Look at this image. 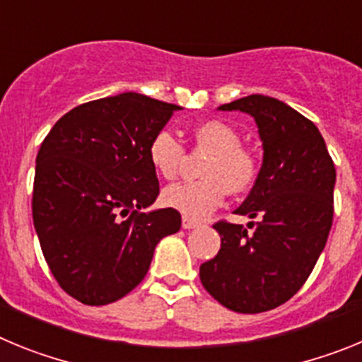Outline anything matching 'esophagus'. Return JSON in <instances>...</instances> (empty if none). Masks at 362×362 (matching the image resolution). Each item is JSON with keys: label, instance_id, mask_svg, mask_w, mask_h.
Returning a JSON list of instances; mask_svg holds the SVG:
<instances>
[{"label": "esophagus", "instance_id": "1", "mask_svg": "<svg viewBox=\"0 0 362 362\" xmlns=\"http://www.w3.org/2000/svg\"><path fill=\"white\" fill-rule=\"evenodd\" d=\"M181 225H183L185 230H192V228H197V226H199V223H197L196 219H190V217L183 216V219H181Z\"/></svg>", "mask_w": 362, "mask_h": 362}]
</instances>
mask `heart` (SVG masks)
<instances>
[{
    "label": "heart",
    "mask_w": 362,
    "mask_h": 362,
    "mask_svg": "<svg viewBox=\"0 0 362 362\" xmlns=\"http://www.w3.org/2000/svg\"><path fill=\"white\" fill-rule=\"evenodd\" d=\"M194 136L197 145L210 152L201 168L203 179L166 187L161 201L165 206L190 219H203L223 203L226 192L243 194L250 190L259 166L254 153L241 146L238 130L223 121L212 119L197 124ZM183 158V146L168 130H161L150 139L148 161L161 177H175Z\"/></svg>",
    "instance_id": "heart-1"
}]
</instances>
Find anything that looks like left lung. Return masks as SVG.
I'll use <instances>...</instances> for the list:
<instances>
[{
    "instance_id": "1",
    "label": "left lung",
    "mask_w": 362,
    "mask_h": 362,
    "mask_svg": "<svg viewBox=\"0 0 362 362\" xmlns=\"http://www.w3.org/2000/svg\"><path fill=\"white\" fill-rule=\"evenodd\" d=\"M219 110L254 117L263 165L235 214L243 225L216 223L217 255L201 264L206 292L239 313L277 308L299 292L319 255L334 217L335 166L321 132L303 114L268 95L252 94Z\"/></svg>"
}]
</instances>
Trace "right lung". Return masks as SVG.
Listing matches in <instances>:
<instances>
[{
  "label": "right lung",
  "mask_w": 362,
  "mask_h": 362,
  "mask_svg": "<svg viewBox=\"0 0 362 362\" xmlns=\"http://www.w3.org/2000/svg\"><path fill=\"white\" fill-rule=\"evenodd\" d=\"M181 107L137 92L66 112L36 158L32 217L47 264L83 305L114 303L141 283L177 210L143 212L159 196L150 139Z\"/></svg>",
  "instance_id": "1"
}]
</instances>
